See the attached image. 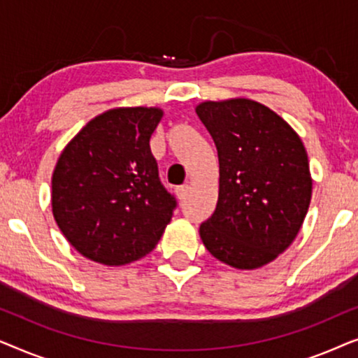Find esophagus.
<instances>
[{
    "mask_svg": "<svg viewBox=\"0 0 358 358\" xmlns=\"http://www.w3.org/2000/svg\"><path fill=\"white\" fill-rule=\"evenodd\" d=\"M189 194V185H179V187H176V195H178L179 200H184L187 197Z\"/></svg>",
    "mask_w": 358,
    "mask_h": 358,
    "instance_id": "esophagus-1",
    "label": "esophagus"
}]
</instances>
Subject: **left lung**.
<instances>
[{"label":"left lung","instance_id":"left-lung-1","mask_svg":"<svg viewBox=\"0 0 358 358\" xmlns=\"http://www.w3.org/2000/svg\"><path fill=\"white\" fill-rule=\"evenodd\" d=\"M195 112L220 164L217 208L200 224V238L228 266H266L293 243L310 207L305 146L280 115L256 101H207Z\"/></svg>","mask_w":358,"mask_h":358}]
</instances>
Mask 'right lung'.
<instances>
[{
    "mask_svg": "<svg viewBox=\"0 0 358 358\" xmlns=\"http://www.w3.org/2000/svg\"><path fill=\"white\" fill-rule=\"evenodd\" d=\"M163 110L119 107L97 115L62 151L52 176L53 218L68 243L106 266L155 249L176 208L150 138Z\"/></svg>",
    "mask_w": 358,
    "mask_h": 358,
    "instance_id": "obj_1",
    "label": "right lung"
}]
</instances>
